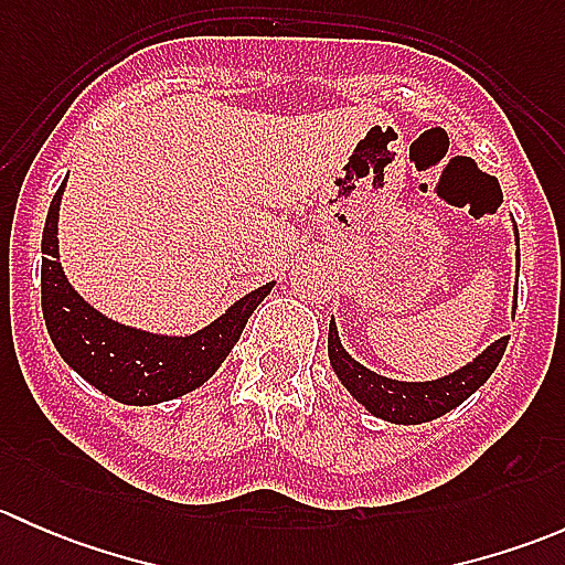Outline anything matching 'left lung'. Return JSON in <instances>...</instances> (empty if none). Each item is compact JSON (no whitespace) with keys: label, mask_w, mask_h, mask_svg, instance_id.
Here are the masks:
<instances>
[{"label":"left lung","mask_w":565,"mask_h":565,"mask_svg":"<svg viewBox=\"0 0 565 565\" xmlns=\"http://www.w3.org/2000/svg\"><path fill=\"white\" fill-rule=\"evenodd\" d=\"M514 243L520 246V232H516V226ZM516 267H520V248H516ZM505 344H509V335L492 341L487 350L478 352L470 363L459 366L457 372L443 374V377L437 380L413 383V380L385 377V374H377L372 372V369L363 366V363H358L355 358L344 350V344H341V335L333 317H330L328 330V358L335 377L341 380V385H344V388L352 393V398H355L358 404H363V409H369L374 418H383L388 420V424L404 426L426 424V420L440 418V415L459 407L465 398H470L472 393L492 377L500 358H503Z\"/></svg>","instance_id":"8db88e82"}]
</instances>
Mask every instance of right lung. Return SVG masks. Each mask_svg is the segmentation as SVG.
Segmentation results:
<instances>
[{"label":"right lung","mask_w":565,"mask_h":565,"mask_svg":"<svg viewBox=\"0 0 565 565\" xmlns=\"http://www.w3.org/2000/svg\"><path fill=\"white\" fill-rule=\"evenodd\" d=\"M67 180L51 199L43 230V319L62 361L108 398L134 407L169 402L207 383L241 339L248 317L276 281L250 289L196 333H152L106 317L67 281L60 262V202Z\"/></svg>","instance_id":"1"}]
</instances>
